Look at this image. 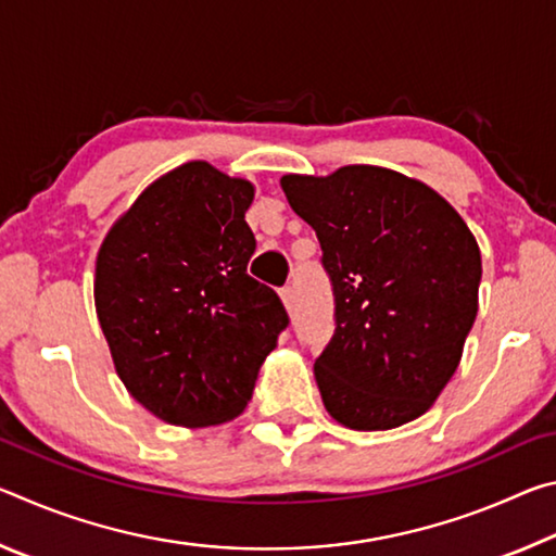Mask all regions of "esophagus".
<instances>
[{
  "instance_id": "esophagus-1",
  "label": "esophagus",
  "mask_w": 556,
  "mask_h": 556,
  "mask_svg": "<svg viewBox=\"0 0 556 556\" xmlns=\"http://www.w3.org/2000/svg\"><path fill=\"white\" fill-rule=\"evenodd\" d=\"M279 296H281V301H285L287 312H291V308H294V304H296V291H294V287H291V285H287V287H281V291H279Z\"/></svg>"
}]
</instances>
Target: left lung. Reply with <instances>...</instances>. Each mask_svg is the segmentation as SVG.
Wrapping results in <instances>:
<instances>
[{
	"mask_svg": "<svg viewBox=\"0 0 556 556\" xmlns=\"http://www.w3.org/2000/svg\"><path fill=\"white\" fill-rule=\"evenodd\" d=\"M316 230L333 336L314 375L328 414L357 431L407 425L456 372L476 321L481 252L429 186L380 166L281 178Z\"/></svg>",
	"mask_w": 556,
	"mask_h": 556,
	"instance_id": "left-lung-1",
	"label": "left lung"
}]
</instances>
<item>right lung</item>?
<instances>
[{"mask_svg":"<svg viewBox=\"0 0 556 556\" xmlns=\"http://www.w3.org/2000/svg\"><path fill=\"white\" fill-rule=\"evenodd\" d=\"M255 188L205 162L166 174L102 242L96 308L119 380L178 427L228 421L289 326L277 291L248 275Z\"/></svg>","mask_w":556,"mask_h":556,"instance_id":"obj_1","label":"right lung"}]
</instances>
